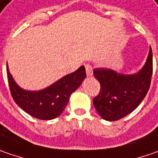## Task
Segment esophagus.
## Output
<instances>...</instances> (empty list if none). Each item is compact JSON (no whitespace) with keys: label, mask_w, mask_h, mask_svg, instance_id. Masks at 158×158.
<instances>
[{"label":"esophagus","mask_w":158,"mask_h":158,"mask_svg":"<svg viewBox=\"0 0 158 158\" xmlns=\"http://www.w3.org/2000/svg\"><path fill=\"white\" fill-rule=\"evenodd\" d=\"M85 68H86V75H87V76H91V75L93 74L92 66H91V64H85Z\"/></svg>","instance_id":"obj_1"}]
</instances>
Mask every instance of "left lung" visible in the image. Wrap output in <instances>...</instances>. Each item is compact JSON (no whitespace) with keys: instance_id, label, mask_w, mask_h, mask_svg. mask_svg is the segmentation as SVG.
Segmentation results:
<instances>
[{"instance_id":"left-lung-1","label":"left lung","mask_w":158,"mask_h":158,"mask_svg":"<svg viewBox=\"0 0 158 158\" xmlns=\"http://www.w3.org/2000/svg\"><path fill=\"white\" fill-rule=\"evenodd\" d=\"M94 75L100 82L98 95L94 100L100 116L108 121H117L133 112L146 96L153 73L152 49L147 62L137 74L122 75L106 68H96Z\"/></svg>"}]
</instances>
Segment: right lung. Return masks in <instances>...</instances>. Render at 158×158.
Here are the masks:
<instances>
[{
    "mask_svg": "<svg viewBox=\"0 0 158 158\" xmlns=\"http://www.w3.org/2000/svg\"><path fill=\"white\" fill-rule=\"evenodd\" d=\"M7 76L11 96L26 113L38 119L50 120L60 116L70 96L86 78L84 66L59 79L52 86L38 92L25 91L16 84L7 67Z\"/></svg>",
    "mask_w": 158,
    "mask_h": 158,
    "instance_id": "add662e5",
    "label": "right lung"
}]
</instances>
